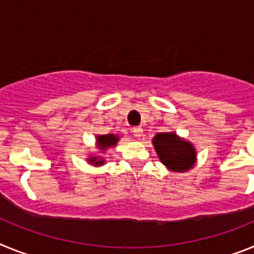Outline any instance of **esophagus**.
Segmentation results:
<instances>
[{"label": "esophagus", "instance_id": "obj_1", "mask_svg": "<svg viewBox=\"0 0 254 254\" xmlns=\"http://www.w3.org/2000/svg\"><path fill=\"white\" fill-rule=\"evenodd\" d=\"M131 131H133V134L136 136V138H139V136L143 135V129L140 127H133V130H131Z\"/></svg>", "mask_w": 254, "mask_h": 254}]
</instances>
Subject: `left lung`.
I'll list each match as a JSON object with an SVG mask.
<instances>
[{
    "mask_svg": "<svg viewBox=\"0 0 254 254\" xmlns=\"http://www.w3.org/2000/svg\"><path fill=\"white\" fill-rule=\"evenodd\" d=\"M153 145L165 166L173 171L183 173L190 169L195 161V149L190 143L182 140L175 133H158Z\"/></svg>",
    "mask_w": 254,
    "mask_h": 254,
    "instance_id": "8db88e82",
    "label": "left lung"
}]
</instances>
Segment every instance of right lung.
<instances>
[{
    "label": "right lung",
    "mask_w": 254,
    "mask_h": 254,
    "mask_svg": "<svg viewBox=\"0 0 254 254\" xmlns=\"http://www.w3.org/2000/svg\"><path fill=\"white\" fill-rule=\"evenodd\" d=\"M118 140H119V138L116 135H114V134H107V135L97 136L98 147H100V149H102V151H105V149H107L109 147H112V145L116 144V142H118ZM90 162L94 165H102L103 164V161H98V158L97 157L90 158Z\"/></svg>",
    "instance_id": "obj_1"
}]
</instances>
